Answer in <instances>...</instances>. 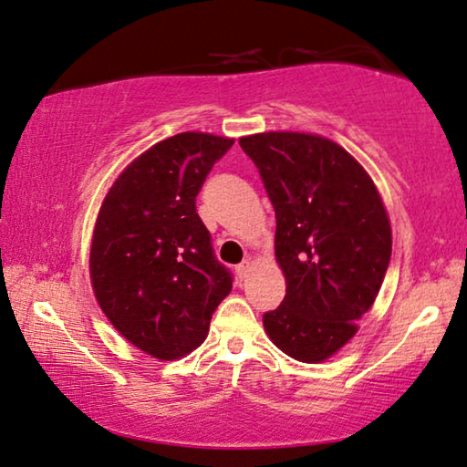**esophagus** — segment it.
<instances>
[{
  "instance_id": "34e87169",
  "label": "esophagus",
  "mask_w": 467,
  "mask_h": 467,
  "mask_svg": "<svg viewBox=\"0 0 467 467\" xmlns=\"http://www.w3.org/2000/svg\"><path fill=\"white\" fill-rule=\"evenodd\" d=\"M250 267H253V261H250V258H244V261L238 265V267H235V274H238L240 279H244V277L248 275Z\"/></svg>"
}]
</instances>
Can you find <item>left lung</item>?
Listing matches in <instances>:
<instances>
[{
	"instance_id": "left-lung-1",
	"label": "left lung",
	"mask_w": 467,
	"mask_h": 467,
	"mask_svg": "<svg viewBox=\"0 0 467 467\" xmlns=\"http://www.w3.org/2000/svg\"><path fill=\"white\" fill-rule=\"evenodd\" d=\"M275 209L285 296L263 326L279 350L319 363L357 334L384 282L390 221L371 177L321 135L269 131L240 140Z\"/></svg>"
}]
</instances>
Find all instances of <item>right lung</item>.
<instances>
[{"label":"right lung","mask_w":467,"mask_h":467,"mask_svg":"<svg viewBox=\"0 0 467 467\" xmlns=\"http://www.w3.org/2000/svg\"><path fill=\"white\" fill-rule=\"evenodd\" d=\"M234 140L188 131L154 143L112 183L93 229L89 274L120 336L173 361L209 334L234 277L214 256L196 196Z\"/></svg>","instance_id":"add662e5"}]
</instances>
